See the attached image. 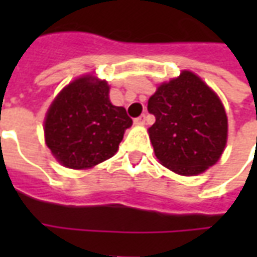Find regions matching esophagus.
<instances>
[{
    "label": "esophagus",
    "mask_w": 257,
    "mask_h": 257,
    "mask_svg": "<svg viewBox=\"0 0 257 257\" xmlns=\"http://www.w3.org/2000/svg\"><path fill=\"white\" fill-rule=\"evenodd\" d=\"M146 122V115H140V117L135 118L134 123L135 125H145Z\"/></svg>",
    "instance_id": "34e87169"
}]
</instances>
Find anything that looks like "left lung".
I'll list each match as a JSON object with an SVG mask.
<instances>
[{
    "mask_svg": "<svg viewBox=\"0 0 257 257\" xmlns=\"http://www.w3.org/2000/svg\"><path fill=\"white\" fill-rule=\"evenodd\" d=\"M156 122L149 128L158 161L172 172L193 176L219 161L227 143L223 103L198 75L184 70L149 99Z\"/></svg>",
    "mask_w": 257,
    "mask_h": 257,
    "instance_id": "8db88e82",
    "label": "left lung"
}]
</instances>
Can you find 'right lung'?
<instances>
[{
	"mask_svg": "<svg viewBox=\"0 0 257 257\" xmlns=\"http://www.w3.org/2000/svg\"><path fill=\"white\" fill-rule=\"evenodd\" d=\"M106 81L92 75L60 90L44 122L45 143L62 165L88 169L111 158L132 125L123 107L114 106Z\"/></svg>",
	"mask_w": 257,
	"mask_h": 257,
	"instance_id": "obj_1",
	"label": "right lung"
}]
</instances>
